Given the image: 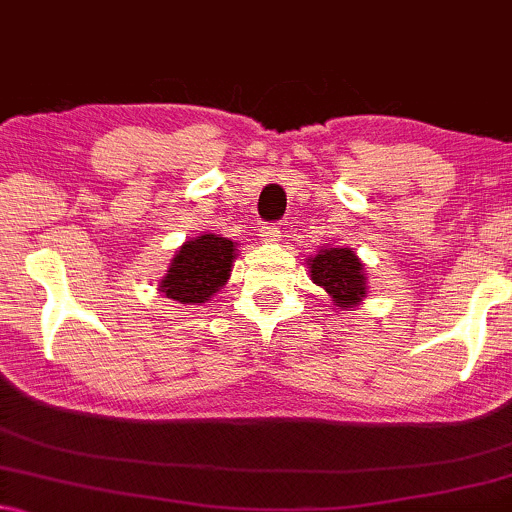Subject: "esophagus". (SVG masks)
I'll return each instance as SVG.
<instances>
[{
    "mask_svg": "<svg viewBox=\"0 0 512 512\" xmlns=\"http://www.w3.org/2000/svg\"><path fill=\"white\" fill-rule=\"evenodd\" d=\"M280 237H282V232H280V227H277V223L261 225V239H263V242H277Z\"/></svg>",
    "mask_w": 512,
    "mask_h": 512,
    "instance_id": "1",
    "label": "esophagus"
}]
</instances>
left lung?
<instances>
[{
    "label": "left lung",
    "mask_w": 512,
    "mask_h": 512,
    "mask_svg": "<svg viewBox=\"0 0 512 512\" xmlns=\"http://www.w3.org/2000/svg\"><path fill=\"white\" fill-rule=\"evenodd\" d=\"M308 266L311 280L323 287L339 308H353L365 296L363 263L351 249H323Z\"/></svg>",
    "instance_id": "obj_1"
}]
</instances>
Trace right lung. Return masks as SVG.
<instances>
[{"label": "right lung", "mask_w": 512, "mask_h": 512, "mask_svg": "<svg viewBox=\"0 0 512 512\" xmlns=\"http://www.w3.org/2000/svg\"><path fill=\"white\" fill-rule=\"evenodd\" d=\"M235 261V242L201 235L185 242L161 280V292L178 304H204L225 285Z\"/></svg>", "instance_id": "add662e5"}]
</instances>
